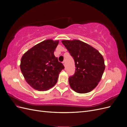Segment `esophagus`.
<instances>
[{
	"label": "esophagus",
	"mask_w": 127,
	"mask_h": 127,
	"mask_svg": "<svg viewBox=\"0 0 127 127\" xmlns=\"http://www.w3.org/2000/svg\"><path fill=\"white\" fill-rule=\"evenodd\" d=\"M63 65H64V67L66 66V63H65V61H64L63 62Z\"/></svg>",
	"instance_id": "obj_1"
}]
</instances>
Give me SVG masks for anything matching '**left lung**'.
Here are the masks:
<instances>
[{"label":"left lung","mask_w":127,"mask_h":127,"mask_svg":"<svg viewBox=\"0 0 127 127\" xmlns=\"http://www.w3.org/2000/svg\"><path fill=\"white\" fill-rule=\"evenodd\" d=\"M61 42L74 58L76 68L75 74L69 78L70 87L80 94L93 90L105 70L102 55L91 45L78 40Z\"/></svg>","instance_id":"obj_1"}]
</instances>
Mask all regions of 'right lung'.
Segmentation results:
<instances>
[{
	"instance_id": "obj_1",
	"label": "right lung",
	"mask_w": 127,
	"mask_h": 127,
	"mask_svg": "<svg viewBox=\"0 0 127 127\" xmlns=\"http://www.w3.org/2000/svg\"><path fill=\"white\" fill-rule=\"evenodd\" d=\"M58 43V40H46L23 55L21 70L26 82L34 89L47 91L57 83L59 73L64 69L54 55Z\"/></svg>"
}]
</instances>
